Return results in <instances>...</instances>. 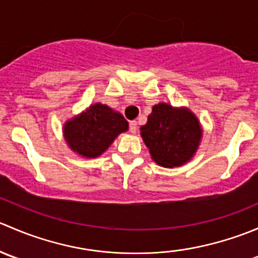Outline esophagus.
I'll return each mask as SVG.
<instances>
[{
  "label": "esophagus",
  "mask_w": 258,
  "mask_h": 258,
  "mask_svg": "<svg viewBox=\"0 0 258 258\" xmlns=\"http://www.w3.org/2000/svg\"><path fill=\"white\" fill-rule=\"evenodd\" d=\"M130 131H131V134H136L137 132V122L136 121L130 122Z\"/></svg>",
  "instance_id": "esophagus-1"
}]
</instances>
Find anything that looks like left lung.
<instances>
[{"label":"left lung","instance_id":"left-lung-1","mask_svg":"<svg viewBox=\"0 0 258 258\" xmlns=\"http://www.w3.org/2000/svg\"><path fill=\"white\" fill-rule=\"evenodd\" d=\"M141 137L151 158L162 167L183 166L194 158L201 144L204 130L189 108L160 102L152 107Z\"/></svg>","mask_w":258,"mask_h":258}]
</instances>
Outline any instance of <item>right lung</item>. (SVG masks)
<instances>
[{
  "mask_svg": "<svg viewBox=\"0 0 258 258\" xmlns=\"http://www.w3.org/2000/svg\"><path fill=\"white\" fill-rule=\"evenodd\" d=\"M128 130V122L118 111L97 102L71 117L62 131L66 144L76 155L97 158L107 151L118 135Z\"/></svg>",
  "mask_w": 258,
  "mask_h": 258,
  "instance_id": "1",
  "label": "right lung"
}]
</instances>
